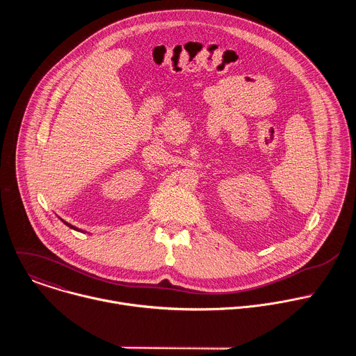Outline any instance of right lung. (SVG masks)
I'll return each instance as SVG.
<instances>
[{"label":"right lung","mask_w":356,"mask_h":356,"mask_svg":"<svg viewBox=\"0 0 356 356\" xmlns=\"http://www.w3.org/2000/svg\"><path fill=\"white\" fill-rule=\"evenodd\" d=\"M62 220V218H60ZM63 221V220H62ZM63 224H66L69 228H72V229H74V231H80V232H84V231H81V229H79L77 227H74V225H72V224H69V222H66V221H63Z\"/></svg>","instance_id":"obj_1"}]
</instances>
